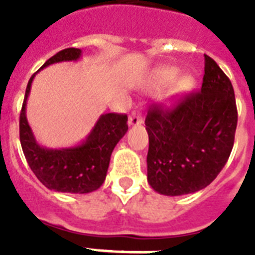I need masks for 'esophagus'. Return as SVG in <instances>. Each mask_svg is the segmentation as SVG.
<instances>
[{
    "instance_id": "34e87169",
    "label": "esophagus",
    "mask_w": 255,
    "mask_h": 255,
    "mask_svg": "<svg viewBox=\"0 0 255 255\" xmlns=\"http://www.w3.org/2000/svg\"><path fill=\"white\" fill-rule=\"evenodd\" d=\"M141 123H143V116H141V114L137 111H132L129 118H128V126L135 127V126H139Z\"/></svg>"
}]
</instances>
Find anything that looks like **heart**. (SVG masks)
I'll return each instance as SVG.
<instances>
[{"instance_id": "1", "label": "heart", "mask_w": 255, "mask_h": 255, "mask_svg": "<svg viewBox=\"0 0 255 255\" xmlns=\"http://www.w3.org/2000/svg\"><path fill=\"white\" fill-rule=\"evenodd\" d=\"M178 74L180 70L174 66H160L152 71L143 88L148 92H156L170 86L165 94V100L170 103L193 87V78L189 75L177 78Z\"/></svg>"}]
</instances>
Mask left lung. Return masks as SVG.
<instances>
[{
  "instance_id": "left-lung-1",
  "label": "left lung",
  "mask_w": 255,
  "mask_h": 255,
  "mask_svg": "<svg viewBox=\"0 0 255 255\" xmlns=\"http://www.w3.org/2000/svg\"><path fill=\"white\" fill-rule=\"evenodd\" d=\"M236 128L233 86L205 55L201 91L186 96L170 111L155 107L148 112V184L164 196L206 188L229 159Z\"/></svg>"
}]
</instances>
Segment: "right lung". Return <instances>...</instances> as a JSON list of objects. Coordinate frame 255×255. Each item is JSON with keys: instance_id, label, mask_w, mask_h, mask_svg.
Instances as JSON below:
<instances>
[{"instance_id": "obj_1", "label": "right lung", "mask_w": 255, "mask_h": 255, "mask_svg": "<svg viewBox=\"0 0 255 255\" xmlns=\"http://www.w3.org/2000/svg\"><path fill=\"white\" fill-rule=\"evenodd\" d=\"M81 58V49H65L47 59L38 71L54 63L77 62ZM35 74L27 83L19 116V140L29 167L50 190L86 194L99 189L107 176L112 151L128 131L127 115H100L86 139L77 145L43 147L35 139L26 118V104Z\"/></svg>"}]
</instances>
